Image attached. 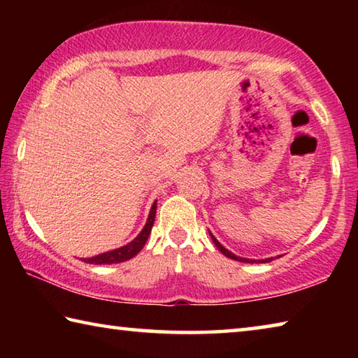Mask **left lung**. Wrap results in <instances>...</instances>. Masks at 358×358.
Masks as SVG:
<instances>
[{
    "label": "left lung",
    "instance_id": "1",
    "mask_svg": "<svg viewBox=\"0 0 358 358\" xmlns=\"http://www.w3.org/2000/svg\"><path fill=\"white\" fill-rule=\"evenodd\" d=\"M210 235H211V234H210ZM211 240H213V243L216 245L217 250H220V251L224 254V256H227L229 259L240 260V262H254L252 259H243V257H237V256H235V254H232V252H230V251H227L226 248H224V246L220 243V241H217V240L213 237V235H211ZM271 260H273V257H271V259H265V260H260V262H271Z\"/></svg>",
    "mask_w": 358,
    "mask_h": 358
}]
</instances>
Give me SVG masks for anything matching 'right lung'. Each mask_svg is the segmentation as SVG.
Here are the masks:
<instances>
[{
    "label": "right lung",
    "mask_w": 358,
    "mask_h": 358,
    "mask_svg": "<svg viewBox=\"0 0 358 358\" xmlns=\"http://www.w3.org/2000/svg\"><path fill=\"white\" fill-rule=\"evenodd\" d=\"M155 216H156V202L153 203V207H151L148 221H147V224H145V227L142 229V232L138 234L137 237L131 241V243H128L126 246H121V248H118V250L102 252V254H99V256L83 259V262L101 265V264H120V262H124V260L132 259L137 252L142 251V248L145 246V243H147L148 235L151 232V227H153V224H155Z\"/></svg>",
    "instance_id": "add662e5"
}]
</instances>
